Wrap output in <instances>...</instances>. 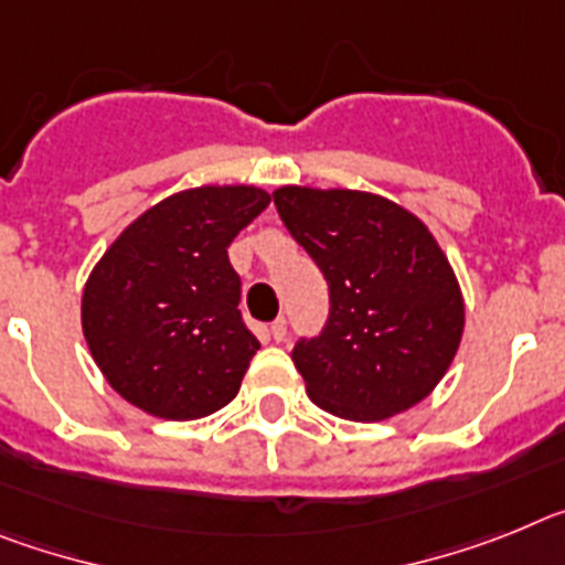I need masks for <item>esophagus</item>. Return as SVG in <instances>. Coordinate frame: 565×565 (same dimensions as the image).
I'll use <instances>...</instances> for the list:
<instances>
[{
	"label": "esophagus",
	"mask_w": 565,
	"mask_h": 565,
	"mask_svg": "<svg viewBox=\"0 0 565 565\" xmlns=\"http://www.w3.org/2000/svg\"><path fill=\"white\" fill-rule=\"evenodd\" d=\"M269 335H273V341H284L287 338V318H276L269 323Z\"/></svg>",
	"instance_id": "esophagus-1"
}]
</instances>
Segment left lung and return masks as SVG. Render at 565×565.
<instances>
[{
	"label": "left lung",
	"instance_id": "8db88e82",
	"mask_svg": "<svg viewBox=\"0 0 565 565\" xmlns=\"http://www.w3.org/2000/svg\"><path fill=\"white\" fill-rule=\"evenodd\" d=\"M273 201L330 287L323 330L292 347L307 395L361 424L424 401L463 335L460 287L429 230L358 190L281 188Z\"/></svg>",
	"mask_w": 565,
	"mask_h": 565
}]
</instances>
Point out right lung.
<instances>
[{"mask_svg": "<svg viewBox=\"0 0 565 565\" xmlns=\"http://www.w3.org/2000/svg\"><path fill=\"white\" fill-rule=\"evenodd\" d=\"M258 188H195L159 201L110 244L82 296V330L107 384L164 420L235 398L258 338L244 323L233 238L262 215Z\"/></svg>", "mask_w": 565, "mask_h": 565, "instance_id": "right-lung-1", "label": "right lung"}]
</instances>
